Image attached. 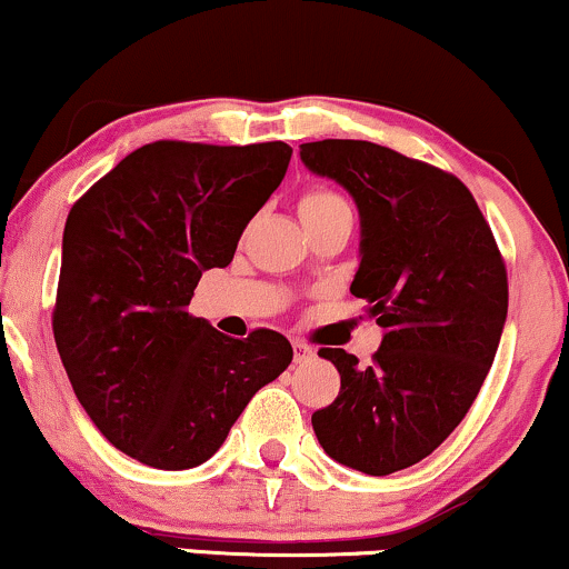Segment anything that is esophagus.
I'll list each match as a JSON object with an SVG mask.
<instances>
[{"mask_svg":"<svg viewBox=\"0 0 569 569\" xmlns=\"http://www.w3.org/2000/svg\"><path fill=\"white\" fill-rule=\"evenodd\" d=\"M312 357H315V349L312 347H307L305 341H293V362L307 365Z\"/></svg>","mask_w":569,"mask_h":569,"instance_id":"obj_1","label":"esophagus"}]
</instances>
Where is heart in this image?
Returning <instances> with one entry per match:
<instances>
[{"label":"heart","mask_w":569,"mask_h":569,"mask_svg":"<svg viewBox=\"0 0 569 569\" xmlns=\"http://www.w3.org/2000/svg\"><path fill=\"white\" fill-rule=\"evenodd\" d=\"M333 210H349L347 201H343L338 193L326 191V189H315L307 191L299 201V214L301 218H309V214H326Z\"/></svg>","instance_id":"heart-1"}]
</instances>
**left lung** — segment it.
Here are the masks:
<instances>
[{
  "label": "left lung",
  "mask_w": 569,
  "mask_h": 569,
  "mask_svg": "<svg viewBox=\"0 0 569 569\" xmlns=\"http://www.w3.org/2000/svg\"><path fill=\"white\" fill-rule=\"evenodd\" d=\"M299 157L355 199L351 293L383 328L370 368L343 349L318 351L341 391L312 415L315 436L338 465L391 476L441 446L476 401L507 322L505 262L449 172L351 139L301 143Z\"/></svg>",
  "instance_id": "left-lung-1"
}]
</instances>
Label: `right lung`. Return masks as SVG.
Segmentation results:
<instances>
[{
	"label": "right lung",
	"mask_w": 569,
	"mask_h": 569,
	"mask_svg": "<svg viewBox=\"0 0 569 569\" xmlns=\"http://www.w3.org/2000/svg\"><path fill=\"white\" fill-rule=\"evenodd\" d=\"M293 149L154 141L68 214L54 341L107 441L157 470L207 462L249 399L291 365L289 338H228L191 318L201 272L231 264Z\"/></svg>",
	"instance_id": "1"
}]
</instances>
